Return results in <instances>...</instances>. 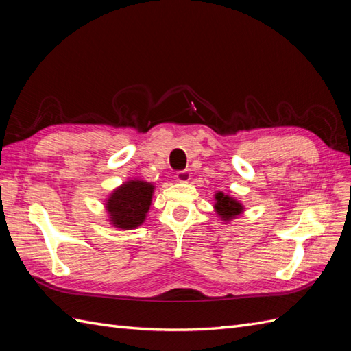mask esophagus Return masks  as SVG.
Segmentation results:
<instances>
[{"label": "esophagus", "mask_w": 351, "mask_h": 351, "mask_svg": "<svg viewBox=\"0 0 351 351\" xmlns=\"http://www.w3.org/2000/svg\"><path fill=\"white\" fill-rule=\"evenodd\" d=\"M176 178H177V182H180V183H187L190 180V171H189V169H182V171H177Z\"/></svg>", "instance_id": "esophagus-1"}]
</instances>
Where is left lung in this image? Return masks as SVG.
<instances>
[{
  "label": "left lung",
  "mask_w": 351,
  "mask_h": 351,
  "mask_svg": "<svg viewBox=\"0 0 351 351\" xmlns=\"http://www.w3.org/2000/svg\"><path fill=\"white\" fill-rule=\"evenodd\" d=\"M215 199H217L215 209H217L218 214H219L222 218H226V219L239 215L240 212H241V209H243V206L239 204L237 200L231 199L230 196H227V195H224V193H221V192L217 193V197H215Z\"/></svg>",
  "instance_id": "left-lung-1"
}]
</instances>
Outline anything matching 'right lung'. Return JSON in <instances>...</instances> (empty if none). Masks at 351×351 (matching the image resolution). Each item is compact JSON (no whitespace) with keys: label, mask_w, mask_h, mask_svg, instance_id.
<instances>
[{"label":"right lung","mask_w":351,"mask_h":351,"mask_svg":"<svg viewBox=\"0 0 351 351\" xmlns=\"http://www.w3.org/2000/svg\"><path fill=\"white\" fill-rule=\"evenodd\" d=\"M152 192V184L139 180H133L117 189L107 204L112 224L125 230L141 226L151 206Z\"/></svg>","instance_id":"1"}]
</instances>
